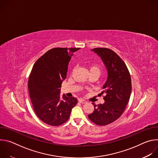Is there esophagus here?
Segmentation results:
<instances>
[{
    "label": "esophagus",
    "mask_w": 158,
    "mask_h": 158,
    "mask_svg": "<svg viewBox=\"0 0 158 158\" xmlns=\"http://www.w3.org/2000/svg\"><path fill=\"white\" fill-rule=\"evenodd\" d=\"M79 102L80 103H81V104H85V103L87 102V101H86L85 100H84V99H79Z\"/></svg>",
    "instance_id": "1"
}]
</instances>
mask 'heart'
Returning a JSON list of instances; mask_svg holds the SVG:
<instances>
[{
  "mask_svg": "<svg viewBox=\"0 0 158 158\" xmlns=\"http://www.w3.org/2000/svg\"><path fill=\"white\" fill-rule=\"evenodd\" d=\"M89 69L90 73H96L99 74V75L101 74L102 71V68L101 65L97 63H93L91 64H90L89 67Z\"/></svg>",
  "mask_w": 158,
  "mask_h": 158,
  "instance_id": "b5f03b06",
  "label": "heart"
}]
</instances>
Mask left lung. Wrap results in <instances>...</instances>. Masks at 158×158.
Returning <instances> with one entry per match:
<instances>
[{
	"instance_id": "left-lung-1",
	"label": "left lung",
	"mask_w": 158,
	"mask_h": 158,
	"mask_svg": "<svg viewBox=\"0 0 158 158\" xmlns=\"http://www.w3.org/2000/svg\"><path fill=\"white\" fill-rule=\"evenodd\" d=\"M103 60L108 77L103 86L104 103L94 105V111L89 119L98 126H106L116 121L124 112L131 93V78L123 59L113 51L107 48L93 49Z\"/></svg>"
}]
</instances>
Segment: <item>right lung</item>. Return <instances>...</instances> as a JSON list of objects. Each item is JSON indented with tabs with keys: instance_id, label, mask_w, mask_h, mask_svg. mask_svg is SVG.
Segmentation results:
<instances>
[{
	"instance_id": "add662e5",
	"label": "right lung",
	"mask_w": 158,
	"mask_h": 158,
	"mask_svg": "<svg viewBox=\"0 0 158 158\" xmlns=\"http://www.w3.org/2000/svg\"><path fill=\"white\" fill-rule=\"evenodd\" d=\"M80 49H51L33 66L28 81L30 98L36 115L47 124L58 126L65 123L77 103V98L64 94L60 99V88L71 57Z\"/></svg>"
}]
</instances>
